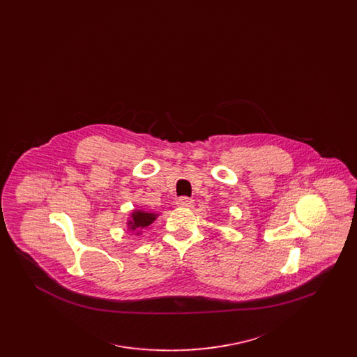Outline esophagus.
I'll list each match as a JSON object with an SVG mask.
<instances>
[{"instance_id": "1", "label": "esophagus", "mask_w": 357, "mask_h": 357, "mask_svg": "<svg viewBox=\"0 0 357 357\" xmlns=\"http://www.w3.org/2000/svg\"><path fill=\"white\" fill-rule=\"evenodd\" d=\"M192 204H194V201L190 199V198H187V197H181V198L176 201V204H178L179 207H185V208L191 207Z\"/></svg>"}]
</instances>
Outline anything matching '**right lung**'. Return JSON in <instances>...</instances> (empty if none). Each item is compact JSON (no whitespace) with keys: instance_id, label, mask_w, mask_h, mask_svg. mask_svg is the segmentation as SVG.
<instances>
[{"instance_id":"1","label":"right lung","mask_w":357,"mask_h":357,"mask_svg":"<svg viewBox=\"0 0 357 357\" xmlns=\"http://www.w3.org/2000/svg\"><path fill=\"white\" fill-rule=\"evenodd\" d=\"M156 217H158V214H153V213H147L143 210H134L131 214V220L127 222L128 229L132 231L134 230L139 231L140 229L150 226L156 220Z\"/></svg>"}]
</instances>
